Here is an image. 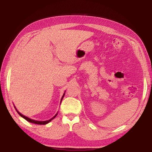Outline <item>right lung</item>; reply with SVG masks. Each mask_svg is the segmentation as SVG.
I'll return each instance as SVG.
<instances>
[{
  "label": "right lung",
  "mask_w": 152,
  "mask_h": 152,
  "mask_svg": "<svg viewBox=\"0 0 152 152\" xmlns=\"http://www.w3.org/2000/svg\"><path fill=\"white\" fill-rule=\"evenodd\" d=\"M64 95H65V93H64V94H63V96H62V97H61V101H62V99H63V98H64ZM15 109H16V110H17V112L19 113V115H20V117H23V119H25V120H27V121H29V122H30V123H35V124H37V125H45V124H47V123H50L51 120H52L53 119H54V118L56 117V115H58V113L57 114H56L54 117H52L51 118V119H50V120H47V121H35V120H33V119H29V117H25V115H22L21 113H20L19 111H18V110H17V109L16 108H15Z\"/></svg>",
  "instance_id": "add662e5"
}]
</instances>
